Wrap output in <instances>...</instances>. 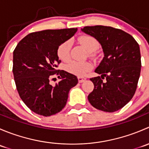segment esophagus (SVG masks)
Here are the masks:
<instances>
[{
	"label": "esophagus",
	"instance_id": "34e87169",
	"mask_svg": "<svg viewBox=\"0 0 149 149\" xmlns=\"http://www.w3.org/2000/svg\"><path fill=\"white\" fill-rule=\"evenodd\" d=\"M78 80H79V83H83V82H84L86 80V79L84 77H80V76H79V77H78Z\"/></svg>",
	"mask_w": 149,
	"mask_h": 149
}]
</instances>
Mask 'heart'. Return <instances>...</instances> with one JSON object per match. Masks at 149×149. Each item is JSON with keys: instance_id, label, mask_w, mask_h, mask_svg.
Returning a JSON list of instances; mask_svg holds the SVG:
<instances>
[{"instance_id": "b5f03b06", "label": "heart", "mask_w": 149, "mask_h": 149, "mask_svg": "<svg viewBox=\"0 0 149 149\" xmlns=\"http://www.w3.org/2000/svg\"><path fill=\"white\" fill-rule=\"evenodd\" d=\"M79 43L86 49L88 52V55L91 58L95 56L94 51L100 47V42L95 37L91 35L84 34L78 38ZM72 47V42L70 40H68L61 43L57 49V55L58 58L63 61H67L70 58V50ZM92 65L88 61H71L65 66V69L67 72L73 75L78 76H82L87 72L91 70Z\"/></svg>"}]
</instances>
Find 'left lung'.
<instances>
[{"mask_svg":"<svg viewBox=\"0 0 149 149\" xmlns=\"http://www.w3.org/2000/svg\"><path fill=\"white\" fill-rule=\"evenodd\" d=\"M81 31L98 40L104 55L95 70L102 76L90 79L94 88L88 102L104 112L119 110L130 101L137 88L141 68L139 45L128 33L111 26H85Z\"/></svg>","mask_w":149,"mask_h":149,"instance_id":"1","label":"left lung"}]
</instances>
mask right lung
<instances>
[{
	"label": "right lung",
	"instance_id": "right-lung-1",
	"mask_svg": "<svg viewBox=\"0 0 149 149\" xmlns=\"http://www.w3.org/2000/svg\"><path fill=\"white\" fill-rule=\"evenodd\" d=\"M77 28L47 29L29 34L15 48L13 73L19 96L36 114L55 115L65 107L68 93L78 84L76 76L57 70L61 63L57 49L61 43L74 35ZM61 80L52 87L53 74Z\"/></svg>",
	"mask_w": 149,
	"mask_h": 149
}]
</instances>
